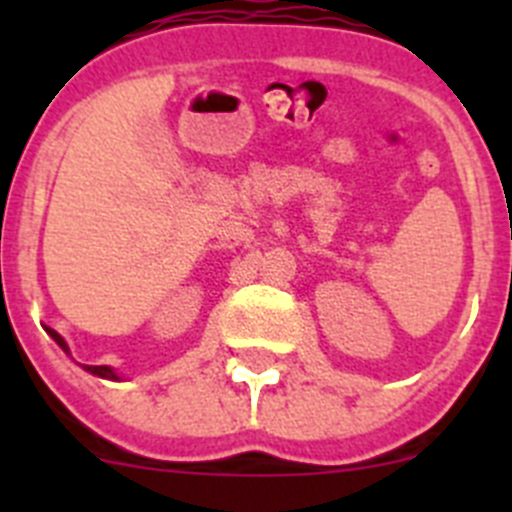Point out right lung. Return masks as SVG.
<instances>
[{"mask_svg":"<svg viewBox=\"0 0 512 512\" xmlns=\"http://www.w3.org/2000/svg\"><path fill=\"white\" fill-rule=\"evenodd\" d=\"M45 330H48V336H51L53 341H56L58 346H61L63 351H66V354H69V346H66V341H63V338L58 336L56 330H53V328H45ZM84 369H87L89 374H97V377H102V379H120L115 372H112L110 366H84Z\"/></svg>","mask_w":512,"mask_h":512,"instance_id":"obj_1","label":"right lung"}]
</instances>
